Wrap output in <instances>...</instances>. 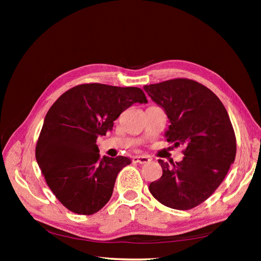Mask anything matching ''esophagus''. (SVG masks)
<instances>
[{"mask_svg": "<svg viewBox=\"0 0 261 261\" xmlns=\"http://www.w3.org/2000/svg\"><path fill=\"white\" fill-rule=\"evenodd\" d=\"M150 160V158L147 155H135L133 158V162L135 163H140V164H144V163H148Z\"/></svg>", "mask_w": 261, "mask_h": 261, "instance_id": "1", "label": "esophagus"}]
</instances>
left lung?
<instances>
[{"mask_svg":"<svg viewBox=\"0 0 261 261\" xmlns=\"http://www.w3.org/2000/svg\"><path fill=\"white\" fill-rule=\"evenodd\" d=\"M144 89L169 117L165 138L185 146L180 162L169 165L159 160L162 176L149 185V191L169 208L193 209L215 193L235 160L230 116L215 93L193 80L174 78Z\"/></svg>","mask_w":261,"mask_h":261,"instance_id":"1","label":"left lung"}]
</instances>
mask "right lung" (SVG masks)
<instances>
[{"label": "right lung", "mask_w": 261, "mask_h": 261, "mask_svg": "<svg viewBox=\"0 0 261 261\" xmlns=\"http://www.w3.org/2000/svg\"><path fill=\"white\" fill-rule=\"evenodd\" d=\"M137 102H148L137 87L82 84L63 93L46 113L36 159L46 184L69 211L90 216L111 198L118 172L130 160L101 159L97 138L111 132L116 118Z\"/></svg>", "instance_id": "right-lung-1"}]
</instances>
